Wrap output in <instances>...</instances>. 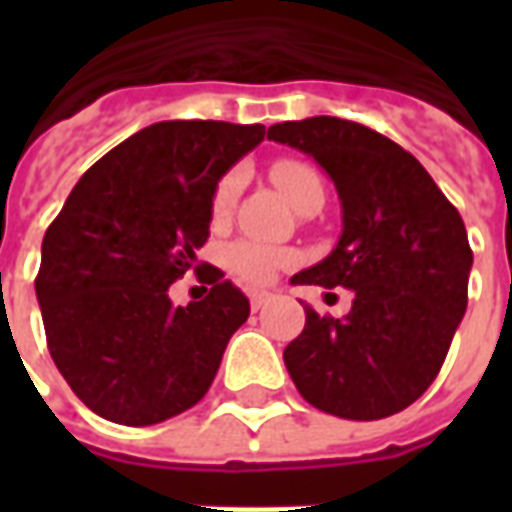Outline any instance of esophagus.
Instances as JSON below:
<instances>
[{
  "instance_id": "esophagus-1",
  "label": "esophagus",
  "mask_w": 512,
  "mask_h": 512,
  "mask_svg": "<svg viewBox=\"0 0 512 512\" xmlns=\"http://www.w3.org/2000/svg\"><path fill=\"white\" fill-rule=\"evenodd\" d=\"M266 301H268L266 293H252V299H249V304H252V312L263 310V307H266Z\"/></svg>"
}]
</instances>
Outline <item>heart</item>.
<instances>
[{
    "instance_id": "obj_1",
    "label": "heart",
    "mask_w": 512,
    "mask_h": 512,
    "mask_svg": "<svg viewBox=\"0 0 512 512\" xmlns=\"http://www.w3.org/2000/svg\"><path fill=\"white\" fill-rule=\"evenodd\" d=\"M271 178L279 189L285 191L288 197L301 213L321 208L326 200V189H323V178L318 175V169L301 161V158H277L271 164ZM244 189V169L233 167L224 172L219 183L213 186L211 194V219L216 224H222L230 219L238 194ZM227 268L233 271L235 277L244 279L249 285H266L277 277L282 268H288L293 263V252L282 249V246L260 244V241H235L227 246Z\"/></svg>"
}]
</instances>
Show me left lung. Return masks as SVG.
I'll return each instance as SVG.
<instances>
[{
    "mask_svg": "<svg viewBox=\"0 0 512 512\" xmlns=\"http://www.w3.org/2000/svg\"><path fill=\"white\" fill-rule=\"evenodd\" d=\"M321 164L343 202V235L293 285L348 288L345 318L304 307V332L285 348L310 406L343 419H384L439 376L469 301L472 249L455 211L408 150L340 117L268 128Z\"/></svg>",
    "mask_w": 512,
    "mask_h": 512,
    "instance_id": "1",
    "label": "left lung"
}]
</instances>
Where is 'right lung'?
I'll return each mask as SVG.
<instances>
[{
  "instance_id": "obj_1",
  "label": "right lung",
  "mask_w": 512,
  "mask_h": 512,
  "mask_svg": "<svg viewBox=\"0 0 512 512\" xmlns=\"http://www.w3.org/2000/svg\"><path fill=\"white\" fill-rule=\"evenodd\" d=\"M266 126L156 123L87 169L43 235L35 279L51 359L98 417L156 425L200 403L249 299L219 268L194 266L211 194ZM194 267L212 285L172 308L168 285Z\"/></svg>"
}]
</instances>
